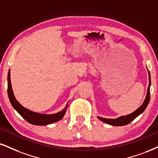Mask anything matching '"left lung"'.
I'll return each instance as SVG.
<instances>
[{
  "label": "left lung",
  "mask_w": 158,
  "mask_h": 158,
  "mask_svg": "<svg viewBox=\"0 0 158 158\" xmlns=\"http://www.w3.org/2000/svg\"><path fill=\"white\" fill-rule=\"evenodd\" d=\"M148 73H149V86H148V89H147V96H146V98L144 101H143V102L142 103L141 106H140L137 110H135V111L132 113V114L126 115V116H120V117H118L116 118H106L100 117V116H97V118H98L100 120L102 121V122H105V123L108 124H110V125L124 126V125H127V124H130V122H133V121L135 119L137 116H139L140 114H141L144 111L146 108H147L148 104H149V100H150L151 78H150V73H149V70H148Z\"/></svg>",
  "instance_id": "8db88e82"
}]
</instances>
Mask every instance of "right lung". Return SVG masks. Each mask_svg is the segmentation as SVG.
Segmentation results:
<instances>
[{
  "label": "right lung",
  "instance_id": "right-lung-1",
  "mask_svg": "<svg viewBox=\"0 0 158 158\" xmlns=\"http://www.w3.org/2000/svg\"><path fill=\"white\" fill-rule=\"evenodd\" d=\"M8 96L13 108L18 112L22 117L34 125H48V124L54 123L61 120L64 117L67 109L68 108V102L63 110L54 114H42L40 113L33 112L28 109L25 108L16 100L14 95L12 88H11V78H10V69L8 73Z\"/></svg>",
  "mask_w": 158,
  "mask_h": 158
}]
</instances>
